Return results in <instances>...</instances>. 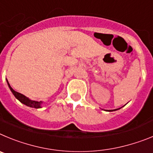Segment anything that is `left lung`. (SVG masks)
Returning <instances> with one entry per match:
<instances>
[{"mask_svg":"<svg viewBox=\"0 0 153 153\" xmlns=\"http://www.w3.org/2000/svg\"><path fill=\"white\" fill-rule=\"evenodd\" d=\"M117 110H119V109H115V110H110L108 111H117Z\"/></svg>","mask_w":153,"mask_h":153,"instance_id":"left-lung-1","label":"left lung"}]
</instances>
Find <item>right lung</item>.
<instances>
[{"mask_svg":"<svg viewBox=\"0 0 153 153\" xmlns=\"http://www.w3.org/2000/svg\"><path fill=\"white\" fill-rule=\"evenodd\" d=\"M7 85L8 86H9L10 89V91H11V92L13 93V95L15 96V97H16L17 100H19L20 101V102L22 103V104H25V105L28 106V107H33V108H41V104H42V101H36V100H30V99H29L28 97H26L25 95H23V94H22L19 93V92L13 90V88H12L11 87H10V85L9 82H8V81L7 80Z\"/></svg>","mask_w":153,"mask_h":153,"instance_id":"right-lung-1","label":"right lung"}]
</instances>
